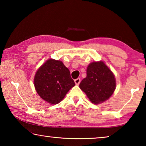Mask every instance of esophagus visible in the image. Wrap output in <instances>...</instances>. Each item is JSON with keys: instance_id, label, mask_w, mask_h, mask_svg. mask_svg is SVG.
Here are the masks:
<instances>
[{"instance_id": "34e87169", "label": "esophagus", "mask_w": 146, "mask_h": 146, "mask_svg": "<svg viewBox=\"0 0 146 146\" xmlns=\"http://www.w3.org/2000/svg\"><path fill=\"white\" fill-rule=\"evenodd\" d=\"M80 79L79 78H76V79H75V83L76 85H79V84H80Z\"/></svg>"}]
</instances>
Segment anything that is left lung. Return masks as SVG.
I'll return each instance as SVG.
<instances>
[{"mask_svg":"<svg viewBox=\"0 0 146 146\" xmlns=\"http://www.w3.org/2000/svg\"><path fill=\"white\" fill-rule=\"evenodd\" d=\"M87 76L79 87L95 104L105 102L114 93L116 79L114 74L104 61L92 62L87 68Z\"/></svg>","mask_w":146,"mask_h":146,"instance_id":"8db88e82","label":"left lung"}]
</instances>
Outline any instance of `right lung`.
<instances>
[{
    "instance_id": "add662e5",
    "label": "right lung",
    "mask_w": 146,
    "mask_h": 146,
    "mask_svg": "<svg viewBox=\"0 0 146 146\" xmlns=\"http://www.w3.org/2000/svg\"><path fill=\"white\" fill-rule=\"evenodd\" d=\"M33 82L38 95L51 105L61 102L70 89L75 86L70 70L62 62L51 58L38 69Z\"/></svg>"
}]
</instances>
